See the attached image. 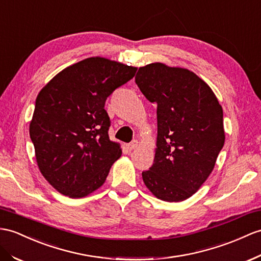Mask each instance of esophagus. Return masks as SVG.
Masks as SVG:
<instances>
[{
	"label": "esophagus",
	"instance_id": "obj_1",
	"mask_svg": "<svg viewBox=\"0 0 261 261\" xmlns=\"http://www.w3.org/2000/svg\"><path fill=\"white\" fill-rule=\"evenodd\" d=\"M137 146H138V142L137 141H133L128 145H127V148H128L129 150H133V149L137 148Z\"/></svg>",
	"mask_w": 261,
	"mask_h": 261
}]
</instances>
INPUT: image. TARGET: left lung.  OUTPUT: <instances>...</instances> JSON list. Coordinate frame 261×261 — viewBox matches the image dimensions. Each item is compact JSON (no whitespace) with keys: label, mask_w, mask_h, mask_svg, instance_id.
I'll list each match as a JSON object with an SVG mask.
<instances>
[{"label":"left lung","mask_w":261,"mask_h":261,"mask_svg":"<svg viewBox=\"0 0 261 261\" xmlns=\"http://www.w3.org/2000/svg\"><path fill=\"white\" fill-rule=\"evenodd\" d=\"M135 82L157 104L154 164L143 171L150 193L164 201L193 196L212 174L225 143L222 109L206 82L187 68L151 63Z\"/></svg>","instance_id":"obj_1"}]
</instances>
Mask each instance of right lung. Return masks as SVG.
Segmentation results:
<instances>
[{"label":"right lung","instance_id":"1","mask_svg":"<svg viewBox=\"0 0 261 261\" xmlns=\"http://www.w3.org/2000/svg\"><path fill=\"white\" fill-rule=\"evenodd\" d=\"M137 67L88 57L63 69L39 93L30 137L39 169L62 195L82 198L98 189L122 155L109 137L110 95Z\"/></svg>","mask_w":261,"mask_h":261}]
</instances>
